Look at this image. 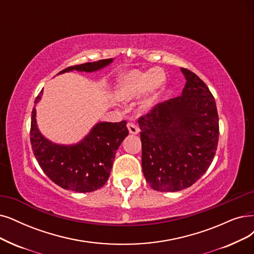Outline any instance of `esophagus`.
Returning <instances> with one entry per match:
<instances>
[{"instance_id":"1","label":"esophagus","mask_w":254,"mask_h":254,"mask_svg":"<svg viewBox=\"0 0 254 254\" xmlns=\"http://www.w3.org/2000/svg\"><path fill=\"white\" fill-rule=\"evenodd\" d=\"M127 127H128V130H129V132L131 134H137L139 132L138 126L136 124H134V123H128Z\"/></svg>"}]
</instances>
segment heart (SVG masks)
Wrapping results in <instances>:
<instances>
[{
    "label": "heart",
    "mask_w": 254,
    "mask_h": 254,
    "mask_svg": "<svg viewBox=\"0 0 254 254\" xmlns=\"http://www.w3.org/2000/svg\"><path fill=\"white\" fill-rule=\"evenodd\" d=\"M166 82V74L161 68H153L139 72L130 70L121 78L118 96L123 100H132L147 92L148 97H153Z\"/></svg>",
    "instance_id": "obj_1"
}]
</instances>
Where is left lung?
<instances>
[{
  "label": "left lung",
  "instance_id": "left-lung-1",
  "mask_svg": "<svg viewBox=\"0 0 254 254\" xmlns=\"http://www.w3.org/2000/svg\"><path fill=\"white\" fill-rule=\"evenodd\" d=\"M181 96L159 103L140 117L141 167L158 191L190 188L209 168L219 140L215 98L195 73L181 67Z\"/></svg>",
  "mask_w": 254,
  "mask_h": 254
}]
</instances>
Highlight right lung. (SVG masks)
I'll list each match as a JSON object with an SVG mask.
<instances>
[{"label":"right lung","mask_w":254,"mask_h":254,"mask_svg":"<svg viewBox=\"0 0 254 254\" xmlns=\"http://www.w3.org/2000/svg\"><path fill=\"white\" fill-rule=\"evenodd\" d=\"M114 62L113 58L95 63L68 66L58 74L70 70L96 72ZM43 95L36 97L38 103ZM126 121L119 123L100 122L79 143L58 145L39 132L36 124V109L33 107L30 129V141L39 167L54 184L64 190L78 192L94 191L102 188L110 175L116 152L128 135Z\"/></svg>","instance_id":"obj_1"}]
</instances>
